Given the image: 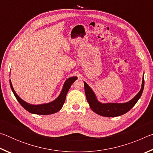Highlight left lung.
<instances>
[{
	"label": "left lung",
	"mask_w": 153,
	"mask_h": 153,
	"mask_svg": "<svg viewBox=\"0 0 153 153\" xmlns=\"http://www.w3.org/2000/svg\"><path fill=\"white\" fill-rule=\"evenodd\" d=\"M144 79H142V88L140 92L130 101L126 103H107L102 104L98 101L94 93L86 82H84V90L86 99L90 108L94 113L103 117H117L126 113L131 109L140 98L144 90Z\"/></svg>",
	"instance_id": "1"
}]
</instances>
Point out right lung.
<instances>
[{"label":"right lung","mask_w":153,"mask_h":153,"mask_svg":"<svg viewBox=\"0 0 153 153\" xmlns=\"http://www.w3.org/2000/svg\"><path fill=\"white\" fill-rule=\"evenodd\" d=\"M76 79L77 77H71L67 79L65 82L63 90H62L60 95L59 96V97L55 100L50 103H48V104H43L40 105H32L25 102L22 99H21L16 94V92H15L11 80H10V86H11V90L13 92L15 98H17L18 102L20 103L21 105L25 110L29 111L31 113L37 114V115H50V114H53L58 112L59 110L61 109L65 101L67 93L69 91V88H70L71 84Z\"/></svg>","instance_id":"add662e5"}]
</instances>
